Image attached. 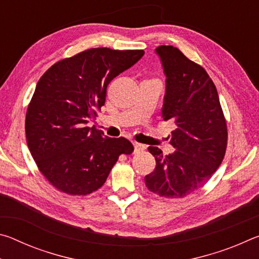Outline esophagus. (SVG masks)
<instances>
[{
	"instance_id": "34e87169",
	"label": "esophagus",
	"mask_w": 259,
	"mask_h": 259,
	"mask_svg": "<svg viewBox=\"0 0 259 259\" xmlns=\"http://www.w3.org/2000/svg\"><path fill=\"white\" fill-rule=\"evenodd\" d=\"M134 147H135V152H140V151H144L145 150V145H143V144H139V143H134Z\"/></svg>"
}]
</instances>
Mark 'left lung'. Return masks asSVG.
Masks as SVG:
<instances>
[{
    "instance_id": "8db88e82",
    "label": "left lung",
    "mask_w": 259,
    "mask_h": 259,
    "mask_svg": "<svg viewBox=\"0 0 259 259\" xmlns=\"http://www.w3.org/2000/svg\"><path fill=\"white\" fill-rule=\"evenodd\" d=\"M155 52L166 77L162 117L176 125L170 140L175 152L164 155L159 147H148L156 166L145 184L160 196L184 198L202 187L224 159L226 121L203 67L172 46H160Z\"/></svg>"
}]
</instances>
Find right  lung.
<instances>
[{
    "label": "right lung",
    "instance_id": "obj_1",
    "mask_svg": "<svg viewBox=\"0 0 259 259\" xmlns=\"http://www.w3.org/2000/svg\"><path fill=\"white\" fill-rule=\"evenodd\" d=\"M143 50L94 48L58 61L38 80L26 113L34 161L57 190L90 194L104 185L121 154L134 146L88 123L105 104L107 85L144 56Z\"/></svg>",
    "mask_w": 259,
    "mask_h": 259
}]
</instances>
